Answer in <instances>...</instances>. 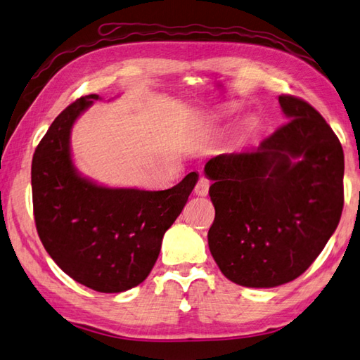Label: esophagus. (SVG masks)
<instances>
[{
	"label": "esophagus",
	"instance_id": "34e87169",
	"mask_svg": "<svg viewBox=\"0 0 360 360\" xmlns=\"http://www.w3.org/2000/svg\"><path fill=\"white\" fill-rule=\"evenodd\" d=\"M208 189H210V181L205 177H200L198 185H195V188H194V193L203 198V195L208 194Z\"/></svg>",
	"mask_w": 360,
	"mask_h": 360
}]
</instances>
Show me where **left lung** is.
Instances as JSON below:
<instances>
[{
  "label": "left lung",
  "mask_w": 360,
  "mask_h": 360,
  "mask_svg": "<svg viewBox=\"0 0 360 360\" xmlns=\"http://www.w3.org/2000/svg\"><path fill=\"white\" fill-rule=\"evenodd\" d=\"M279 103L285 125L259 147L218 155L203 169L216 212L210 252L229 281L250 288L300 277L343 210L340 141L307 101L279 96Z\"/></svg>",
  "instance_id": "obj_1"
}]
</instances>
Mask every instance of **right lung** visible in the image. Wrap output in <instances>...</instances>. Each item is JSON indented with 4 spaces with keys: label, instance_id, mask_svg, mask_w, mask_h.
I'll return each instance as SVG.
<instances>
[{
    "label": "right lung",
    "instance_id": "add662e5",
    "mask_svg": "<svg viewBox=\"0 0 360 360\" xmlns=\"http://www.w3.org/2000/svg\"><path fill=\"white\" fill-rule=\"evenodd\" d=\"M97 94L81 97L54 119L34 152L32 205L37 233L58 266L81 285L120 293L150 274L166 230L199 180L189 172L165 191L110 188L81 175L70 133Z\"/></svg>",
    "mask_w": 360,
    "mask_h": 360
}]
</instances>
